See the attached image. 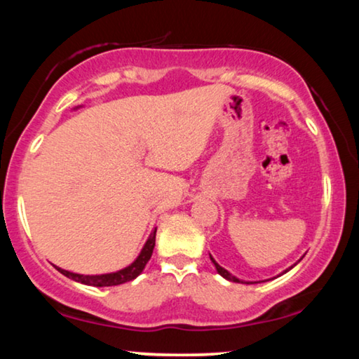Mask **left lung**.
I'll list each match as a JSON object with an SVG mask.
<instances>
[{"mask_svg": "<svg viewBox=\"0 0 359 359\" xmlns=\"http://www.w3.org/2000/svg\"><path fill=\"white\" fill-rule=\"evenodd\" d=\"M210 259H212V263H214V264H215V269L218 271V274H220L222 277H224V278H228V280H231V282H242V280H239V278H236L234 276H231V274H229V272H228L226 269H223V267H222L220 264H218V263H217V261H215L214 258H212V257H210ZM291 267H293V266H291ZM291 267H290V269H291ZM287 271H288V269H287ZM287 271H285V272H287ZM242 283H247V285H248V283H253V282H242Z\"/></svg>", "mask_w": 359, "mask_h": 359, "instance_id": "obj_1", "label": "left lung"}]
</instances>
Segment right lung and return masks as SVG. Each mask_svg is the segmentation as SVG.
Segmentation results:
<instances>
[{"mask_svg":"<svg viewBox=\"0 0 359 359\" xmlns=\"http://www.w3.org/2000/svg\"><path fill=\"white\" fill-rule=\"evenodd\" d=\"M155 234H156V228L154 229V233L150 234L149 241L145 242L142 252L139 253V257L136 258L135 263L130 264L128 267H125V269L112 272V274L82 276V274H74V272L60 269V267H57V269L68 278H72V280L81 282L83 285H92V287H114V285H121L125 282H130V280H133V278H136L139 274H141L145 264L149 263L151 253H154V247H155Z\"/></svg>","mask_w":359,"mask_h":359,"instance_id":"right-lung-1","label":"right lung"}]
</instances>
